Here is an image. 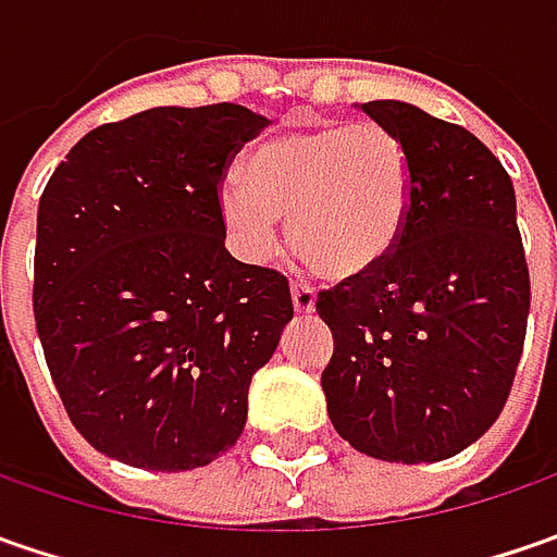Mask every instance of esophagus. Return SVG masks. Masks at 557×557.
Here are the masks:
<instances>
[{"label":"esophagus","mask_w":557,"mask_h":557,"mask_svg":"<svg viewBox=\"0 0 557 557\" xmlns=\"http://www.w3.org/2000/svg\"><path fill=\"white\" fill-rule=\"evenodd\" d=\"M290 300H294V310L297 312L315 310V290H312L310 285H304V282H297V285L290 288Z\"/></svg>","instance_id":"34e87169"}]
</instances>
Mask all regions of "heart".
<instances>
[{"instance_id":"obj_1","label":"heart","mask_w":557,"mask_h":557,"mask_svg":"<svg viewBox=\"0 0 557 557\" xmlns=\"http://www.w3.org/2000/svg\"><path fill=\"white\" fill-rule=\"evenodd\" d=\"M412 207V158L381 123L294 126L267 139L245 180L220 191L225 228L247 260H267L278 216L290 245L319 275L356 282L394 253Z\"/></svg>"}]
</instances>
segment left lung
Returning a JSON list of instances; mask_svg holds the SVG:
<instances>
[{
	"mask_svg": "<svg viewBox=\"0 0 557 557\" xmlns=\"http://www.w3.org/2000/svg\"><path fill=\"white\" fill-rule=\"evenodd\" d=\"M412 158V207L387 263L332 290L322 372L334 431L381 461H443L503 412L521 362L530 272L515 185L465 126L406 101H366Z\"/></svg>",
	"mask_w": 557,
	"mask_h": 557,
	"instance_id": "obj_1",
	"label": "left lung"
}]
</instances>
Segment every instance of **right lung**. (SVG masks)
Here are the masks:
<instances>
[{
  "mask_svg": "<svg viewBox=\"0 0 557 557\" xmlns=\"http://www.w3.org/2000/svg\"><path fill=\"white\" fill-rule=\"evenodd\" d=\"M267 123L228 101L104 123L39 198L42 354L76 431L123 465L191 471L232 449L294 315L282 272L225 250V170Z\"/></svg>",
  "mask_w": 557,
  "mask_h": 557,
  "instance_id": "right-lung-1",
  "label": "right lung"
}]
</instances>
